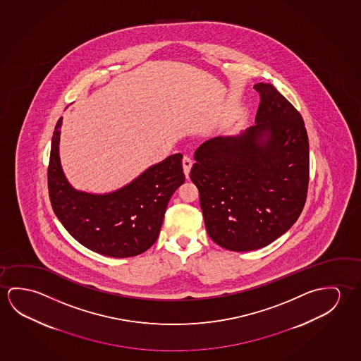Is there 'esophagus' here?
<instances>
[{
    "label": "esophagus",
    "mask_w": 361,
    "mask_h": 361,
    "mask_svg": "<svg viewBox=\"0 0 361 361\" xmlns=\"http://www.w3.org/2000/svg\"><path fill=\"white\" fill-rule=\"evenodd\" d=\"M183 169L184 173H185V177L188 178L189 172H190V168H192V164H193V161H192V158L188 157V155H184L183 157Z\"/></svg>",
    "instance_id": "1"
}]
</instances>
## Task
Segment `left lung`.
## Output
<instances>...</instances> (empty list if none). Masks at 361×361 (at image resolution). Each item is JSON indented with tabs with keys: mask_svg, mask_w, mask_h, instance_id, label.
Masks as SVG:
<instances>
[{
	"mask_svg": "<svg viewBox=\"0 0 361 361\" xmlns=\"http://www.w3.org/2000/svg\"><path fill=\"white\" fill-rule=\"evenodd\" d=\"M256 126L195 150L190 179L207 232L218 246L246 252L283 235L302 212L309 188V137L302 116L275 86L255 85Z\"/></svg>",
	"mask_w": 361,
	"mask_h": 361,
	"instance_id": "obj_1",
	"label": "left lung"
}]
</instances>
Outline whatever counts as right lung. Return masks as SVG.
<instances>
[{"mask_svg":"<svg viewBox=\"0 0 361 361\" xmlns=\"http://www.w3.org/2000/svg\"><path fill=\"white\" fill-rule=\"evenodd\" d=\"M63 118L52 135L47 185L52 209L63 227L92 251L124 258L137 256L154 245L168 202L185 176L180 153L148 168L132 183L108 195L76 190L63 176L59 139Z\"/></svg>","mask_w":361,"mask_h":361,"instance_id":"obj_1","label":"right lung"}]
</instances>
